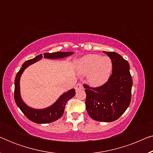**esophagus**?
Wrapping results in <instances>:
<instances>
[{"label": "esophagus", "instance_id": "34e87169", "mask_svg": "<svg viewBox=\"0 0 153 153\" xmlns=\"http://www.w3.org/2000/svg\"><path fill=\"white\" fill-rule=\"evenodd\" d=\"M75 89H76V91H78V90L83 89V85L81 84V83H77V84L76 85V86H75Z\"/></svg>", "mask_w": 153, "mask_h": 153}]
</instances>
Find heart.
Masks as SVG:
<instances>
[{
	"mask_svg": "<svg viewBox=\"0 0 153 153\" xmlns=\"http://www.w3.org/2000/svg\"><path fill=\"white\" fill-rule=\"evenodd\" d=\"M75 68L79 74H87V81L91 86L100 87L107 82L111 75L113 64L107 56L87 54L76 60Z\"/></svg>",
	"mask_w": 153,
	"mask_h": 153,
	"instance_id": "1",
	"label": "heart"
}]
</instances>
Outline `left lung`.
I'll use <instances>...</instances> for the list:
<instances>
[{"mask_svg": "<svg viewBox=\"0 0 153 153\" xmlns=\"http://www.w3.org/2000/svg\"><path fill=\"white\" fill-rule=\"evenodd\" d=\"M111 60L112 74L105 84L91 88L83 85L86 93L85 108L89 116L100 122L116 120L130 104L132 79L129 65L120 54L104 51Z\"/></svg>", "mask_w": 153, "mask_h": 153, "instance_id": "obj_1", "label": "left lung"}]
</instances>
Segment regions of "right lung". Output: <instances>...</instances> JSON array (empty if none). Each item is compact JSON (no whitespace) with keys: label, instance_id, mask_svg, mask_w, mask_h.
Masks as SVG:
<instances>
[{"label":"right lung","instance_id":"obj_1","mask_svg":"<svg viewBox=\"0 0 153 153\" xmlns=\"http://www.w3.org/2000/svg\"><path fill=\"white\" fill-rule=\"evenodd\" d=\"M74 52L72 51H58L55 53H45L44 56L39 54L33 59L27 60L22 65L20 70L16 74L14 80V100L16 105L20 108L25 116L29 120L37 124H47L57 120L63 114L65 111V106L67 102L75 95V89L72 88L68 91L65 92L58 97V99L51 106L44 108H35L27 105L22 100L20 91V79L24 70L28 66L34 64L43 57L47 59H60L68 56H72Z\"/></svg>","mask_w":153,"mask_h":153}]
</instances>
